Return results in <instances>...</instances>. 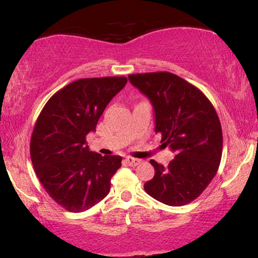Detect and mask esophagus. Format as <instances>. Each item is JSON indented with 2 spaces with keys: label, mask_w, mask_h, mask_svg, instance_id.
<instances>
[{
  "label": "esophagus",
  "mask_w": 258,
  "mask_h": 258,
  "mask_svg": "<svg viewBox=\"0 0 258 258\" xmlns=\"http://www.w3.org/2000/svg\"><path fill=\"white\" fill-rule=\"evenodd\" d=\"M125 162L128 163V165H130V167H136L137 164H140L141 161L137 160V158H134V157H126Z\"/></svg>",
  "instance_id": "1"
}]
</instances>
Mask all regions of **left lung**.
I'll return each instance as SVG.
<instances>
[{"label": "left lung", "mask_w": 258, "mask_h": 258, "mask_svg": "<svg viewBox=\"0 0 258 258\" xmlns=\"http://www.w3.org/2000/svg\"><path fill=\"white\" fill-rule=\"evenodd\" d=\"M134 87L149 98L155 133L175 151L167 168L150 161L155 176L144 184L148 195L171 207L196 200L217 174L223 135L217 112L199 88L168 72L129 75Z\"/></svg>", "instance_id": "8db88e82"}]
</instances>
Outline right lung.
I'll use <instances>...</instances> for the list:
<instances>
[{"mask_svg":"<svg viewBox=\"0 0 258 258\" xmlns=\"http://www.w3.org/2000/svg\"><path fill=\"white\" fill-rule=\"evenodd\" d=\"M126 77L81 79L49 98L35 123L30 157L41 184L58 206L81 213L101 202L122 157L102 156L87 146L111 98Z\"/></svg>","mask_w":258,"mask_h":258,"instance_id":"1","label":"right lung"}]
</instances>
